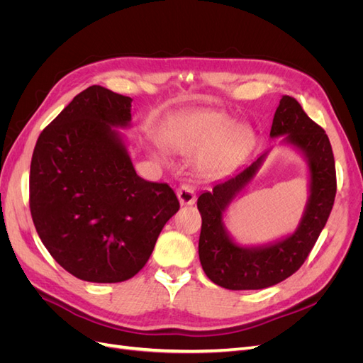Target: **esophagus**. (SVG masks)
<instances>
[{
  "label": "esophagus",
  "instance_id": "esophagus-1",
  "mask_svg": "<svg viewBox=\"0 0 363 363\" xmlns=\"http://www.w3.org/2000/svg\"><path fill=\"white\" fill-rule=\"evenodd\" d=\"M177 196L182 206H192L195 203V191L189 184H182L177 191Z\"/></svg>",
  "mask_w": 363,
  "mask_h": 363
}]
</instances>
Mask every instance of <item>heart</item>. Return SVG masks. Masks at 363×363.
<instances>
[{"label":"heart","mask_w":363,"mask_h":363,"mask_svg":"<svg viewBox=\"0 0 363 363\" xmlns=\"http://www.w3.org/2000/svg\"><path fill=\"white\" fill-rule=\"evenodd\" d=\"M255 135L248 125L218 112H196L182 119L168 138L180 152L199 151L196 168L206 175H221L236 168L252 145Z\"/></svg>","instance_id":"heart-1"}]
</instances>
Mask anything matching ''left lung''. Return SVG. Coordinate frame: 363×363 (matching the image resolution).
Segmentation results:
<instances>
[{"mask_svg": "<svg viewBox=\"0 0 363 363\" xmlns=\"http://www.w3.org/2000/svg\"><path fill=\"white\" fill-rule=\"evenodd\" d=\"M269 136H284L280 144L301 152L309 168V199L295 232L274 242L240 245L228 233L225 211L256 177L269 150L199 196L196 206L203 219L199 242L201 267L208 279L225 289H263L291 277L309 256L335 203L336 169L330 140L295 98L281 96Z\"/></svg>", "mask_w": 363, "mask_h": 363, "instance_id": "1", "label": "left lung"}]
</instances>
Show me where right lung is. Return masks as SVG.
I'll return each mask as SVG.
<instances>
[{
    "mask_svg": "<svg viewBox=\"0 0 363 363\" xmlns=\"http://www.w3.org/2000/svg\"><path fill=\"white\" fill-rule=\"evenodd\" d=\"M131 98L80 92L42 131L30 167V211L42 244L74 277L128 280L144 268L180 208L167 183L135 171L124 136Z\"/></svg>",
    "mask_w": 363,
    "mask_h": 363,
    "instance_id": "add662e5",
    "label": "right lung"
}]
</instances>
